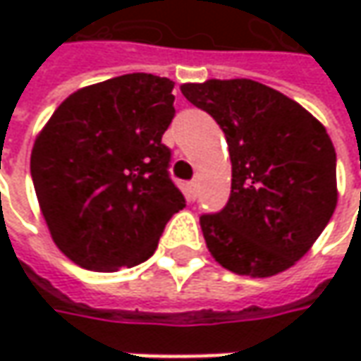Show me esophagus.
<instances>
[{
  "mask_svg": "<svg viewBox=\"0 0 361 361\" xmlns=\"http://www.w3.org/2000/svg\"><path fill=\"white\" fill-rule=\"evenodd\" d=\"M187 190H188V197H190V199H195V197H197V190H199V185H197V180L188 183Z\"/></svg>",
  "mask_w": 361,
  "mask_h": 361,
  "instance_id": "1",
  "label": "esophagus"
}]
</instances>
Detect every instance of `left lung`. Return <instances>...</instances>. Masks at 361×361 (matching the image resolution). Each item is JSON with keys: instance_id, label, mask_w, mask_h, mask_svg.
Returning <instances> with one entry per match:
<instances>
[{"instance_id": "8db88e82", "label": "left lung", "mask_w": 361, "mask_h": 361, "mask_svg": "<svg viewBox=\"0 0 361 361\" xmlns=\"http://www.w3.org/2000/svg\"><path fill=\"white\" fill-rule=\"evenodd\" d=\"M229 145L231 197L201 229L216 263L237 275L273 277L293 267L338 204L336 148L326 126L295 100L247 80L183 84Z\"/></svg>"}]
</instances>
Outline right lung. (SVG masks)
Here are the masks:
<instances>
[{
	"mask_svg": "<svg viewBox=\"0 0 361 361\" xmlns=\"http://www.w3.org/2000/svg\"><path fill=\"white\" fill-rule=\"evenodd\" d=\"M173 88L152 74L92 84L70 94L35 136L39 211L56 247L80 267L112 273L142 263L185 207L162 145Z\"/></svg>",
	"mask_w": 361,
	"mask_h": 361,
	"instance_id": "1",
	"label": "right lung"
}]
</instances>
